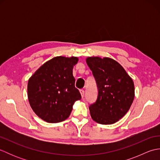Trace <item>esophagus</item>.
Masks as SVG:
<instances>
[{
    "mask_svg": "<svg viewBox=\"0 0 160 160\" xmlns=\"http://www.w3.org/2000/svg\"><path fill=\"white\" fill-rule=\"evenodd\" d=\"M80 93L81 94V96H82V98H83L84 96V91L83 89H80Z\"/></svg>",
    "mask_w": 160,
    "mask_h": 160,
    "instance_id": "1",
    "label": "esophagus"
}]
</instances>
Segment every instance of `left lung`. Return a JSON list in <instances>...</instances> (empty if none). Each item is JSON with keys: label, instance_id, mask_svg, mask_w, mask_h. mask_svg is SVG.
Masks as SVG:
<instances>
[{"label": "left lung", "instance_id": "8db88e82", "mask_svg": "<svg viewBox=\"0 0 160 160\" xmlns=\"http://www.w3.org/2000/svg\"><path fill=\"white\" fill-rule=\"evenodd\" d=\"M86 62L96 79L98 95L89 106L91 118L101 124H112L123 118L135 97L132 78L117 61L108 57H88Z\"/></svg>", "mask_w": 160, "mask_h": 160}]
</instances>
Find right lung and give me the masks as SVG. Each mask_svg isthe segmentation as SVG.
Segmentation results:
<instances>
[{
	"label": "right lung",
	"mask_w": 160,
	"mask_h": 160,
	"mask_svg": "<svg viewBox=\"0 0 160 160\" xmlns=\"http://www.w3.org/2000/svg\"><path fill=\"white\" fill-rule=\"evenodd\" d=\"M78 58L56 56L29 78L28 96L32 110L42 120L58 123L69 118L75 102L81 99L75 87L73 67Z\"/></svg>",
	"instance_id": "add662e5"
}]
</instances>
